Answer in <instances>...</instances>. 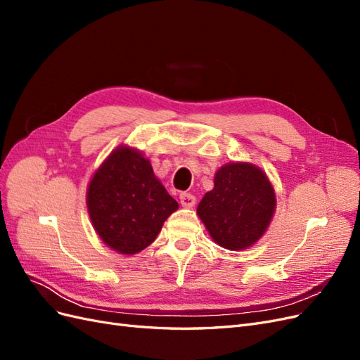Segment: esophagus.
Here are the masks:
<instances>
[{"label": "esophagus", "mask_w": 360, "mask_h": 360, "mask_svg": "<svg viewBox=\"0 0 360 360\" xmlns=\"http://www.w3.org/2000/svg\"><path fill=\"white\" fill-rule=\"evenodd\" d=\"M195 197L192 193H180V204L183 205V207H188V209H191V207H193L195 205Z\"/></svg>", "instance_id": "esophagus-1"}]
</instances>
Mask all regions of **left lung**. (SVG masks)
<instances>
[{"label":"left lung","mask_w":360,"mask_h":360,"mask_svg":"<svg viewBox=\"0 0 360 360\" xmlns=\"http://www.w3.org/2000/svg\"><path fill=\"white\" fill-rule=\"evenodd\" d=\"M275 209L276 195L266 172L252 163L231 162L217 169L214 188L197 213L217 245L240 250L259 240Z\"/></svg>","instance_id":"1"}]
</instances>
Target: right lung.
<instances>
[{"label": "right lung", "mask_w": 360, "mask_h": 360, "mask_svg": "<svg viewBox=\"0 0 360 360\" xmlns=\"http://www.w3.org/2000/svg\"><path fill=\"white\" fill-rule=\"evenodd\" d=\"M86 209L108 248L134 255L155 242L179 204L139 150L120 146L93 174L86 189Z\"/></svg>", "instance_id": "1"}]
</instances>
